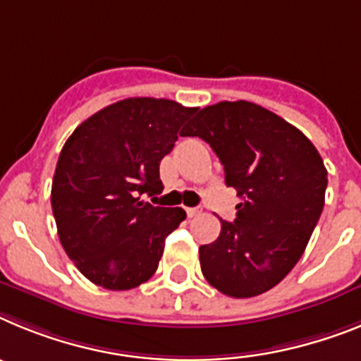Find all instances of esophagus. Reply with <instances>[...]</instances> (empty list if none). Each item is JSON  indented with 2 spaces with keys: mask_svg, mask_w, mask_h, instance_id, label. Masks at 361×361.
Returning a JSON list of instances; mask_svg holds the SVG:
<instances>
[{
  "mask_svg": "<svg viewBox=\"0 0 361 361\" xmlns=\"http://www.w3.org/2000/svg\"><path fill=\"white\" fill-rule=\"evenodd\" d=\"M185 212H187V216H189V218H194V216H198L202 211H200L198 207H187V209H185Z\"/></svg>",
  "mask_w": 361,
  "mask_h": 361,
  "instance_id": "1",
  "label": "esophagus"
}]
</instances>
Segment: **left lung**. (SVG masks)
<instances>
[{"label": "left lung", "mask_w": 361, "mask_h": 361, "mask_svg": "<svg viewBox=\"0 0 361 361\" xmlns=\"http://www.w3.org/2000/svg\"><path fill=\"white\" fill-rule=\"evenodd\" d=\"M181 136H198L241 198L233 224L200 247L205 280L231 298H252L280 283L302 258L324 211L327 169L311 140L250 102L205 106Z\"/></svg>", "instance_id": "obj_1"}]
</instances>
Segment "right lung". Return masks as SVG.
Returning <instances> with one entry per match:
<instances>
[{
  "instance_id": "obj_1",
  "label": "right lung",
  "mask_w": 361,
  "mask_h": 361,
  "mask_svg": "<svg viewBox=\"0 0 361 361\" xmlns=\"http://www.w3.org/2000/svg\"><path fill=\"white\" fill-rule=\"evenodd\" d=\"M196 109L172 99L127 98L85 120L65 142L50 203L58 236L87 280L109 290L145 283L158 269L165 238L185 219L154 207L159 161Z\"/></svg>"
}]
</instances>
